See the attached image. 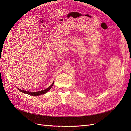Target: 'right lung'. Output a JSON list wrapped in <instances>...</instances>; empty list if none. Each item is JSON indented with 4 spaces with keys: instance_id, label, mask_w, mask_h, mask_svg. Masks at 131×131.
Instances as JSON below:
<instances>
[{
    "instance_id": "obj_1",
    "label": "right lung",
    "mask_w": 131,
    "mask_h": 131,
    "mask_svg": "<svg viewBox=\"0 0 131 131\" xmlns=\"http://www.w3.org/2000/svg\"><path fill=\"white\" fill-rule=\"evenodd\" d=\"M54 83V81H53V83L49 87H48V88H47L45 90H41V91H37V92H29V91H27L23 90L20 89L18 88H17V89H18V90H19L21 92H22L23 93H25V94H27L29 95L34 96H37L41 95H42V94H46V93H47L51 89V88L52 87Z\"/></svg>"
}]
</instances>
